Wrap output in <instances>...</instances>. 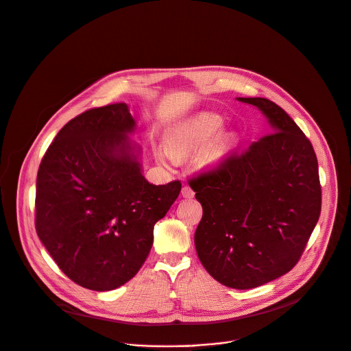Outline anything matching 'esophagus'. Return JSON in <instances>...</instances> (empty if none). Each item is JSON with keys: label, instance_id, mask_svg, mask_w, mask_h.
Wrapping results in <instances>:
<instances>
[{"label": "esophagus", "instance_id": "34e87169", "mask_svg": "<svg viewBox=\"0 0 351 351\" xmlns=\"http://www.w3.org/2000/svg\"><path fill=\"white\" fill-rule=\"evenodd\" d=\"M181 193H182L184 197H189V199L195 196V192H193V189L189 185H184L182 189H181Z\"/></svg>", "mask_w": 351, "mask_h": 351}]
</instances>
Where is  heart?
Here are the masks:
<instances>
[{
	"label": "heart",
	"mask_w": 351,
	"mask_h": 351,
	"mask_svg": "<svg viewBox=\"0 0 351 351\" xmlns=\"http://www.w3.org/2000/svg\"><path fill=\"white\" fill-rule=\"evenodd\" d=\"M223 119L213 113H202L193 119L182 121L170 130L166 135V149L174 158L186 156L207 143L212 141V138L221 130ZM231 139L221 138L212 147H208L203 155L202 162L208 165L219 160L230 148Z\"/></svg>",
	"instance_id": "obj_1"
}]
</instances>
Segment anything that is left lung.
<instances>
[{
  "label": "left lung",
  "mask_w": 351,
  "mask_h": 351,
  "mask_svg": "<svg viewBox=\"0 0 351 351\" xmlns=\"http://www.w3.org/2000/svg\"><path fill=\"white\" fill-rule=\"evenodd\" d=\"M239 101L257 106L274 131L192 177L203 207L195 246L216 281L252 289L300 260L319 219L321 184L314 148L292 117L265 98Z\"/></svg>",
  "instance_id": "1"
}]
</instances>
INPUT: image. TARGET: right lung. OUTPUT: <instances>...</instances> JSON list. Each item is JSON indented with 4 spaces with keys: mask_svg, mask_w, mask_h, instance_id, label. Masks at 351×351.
<instances>
[{
    "mask_svg": "<svg viewBox=\"0 0 351 351\" xmlns=\"http://www.w3.org/2000/svg\"><path fill=\"white\" fill-rule=\"evenodd\" d=\"M135 121L124 102L66 123L37 173L36 231L62 272L91 291H112L145 263L154 227L181 181L149 184L128 144Z\"/></svg>",
    "mask_w": 351,
    "mask_h": 351,
    "instance_id": "right-lung-1",
    "label": "right lung"
}]
</instances>
